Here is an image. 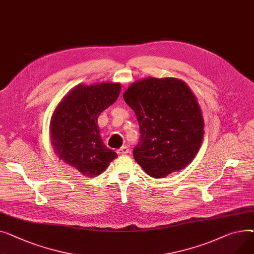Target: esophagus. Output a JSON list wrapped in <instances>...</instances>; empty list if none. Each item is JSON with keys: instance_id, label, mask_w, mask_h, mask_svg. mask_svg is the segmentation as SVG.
I'll use <instances>...</instances> for the list:
<instances>
[{"instance_id": "esophagus-1", "label": "esophagus", "mask_w": 254, "mask_h": 254, "mask_svg": "<svg viewBox=\"0 0 254 254\" xmlns=\"http://www.w3.org/2000/svg\"><path fill=\"white\" fill-rule=\"evenodd\" d=\"M128 152H129V150H128L127 146H122V147L118 148V150H117V153H118L119 155H125V154H127Z\"/></svg>"}]
</instances>
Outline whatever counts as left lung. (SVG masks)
<instances>
[{
  "instance_id": "8db88e82",
  "label": "left lung",
  "mask_w": 254,
  "mask_h": 254,
  "mask_svg": "<svg viewBox=\"0 0 254 254\" xmlns=\"http://www.w3.org/2000/svg\"><path fill=\"white\" fill-rule=\"evenodd\" d=\"M124 100L139 124L133 156L154 178L187 167L203 140L204 122L195 95L174 78H147L133 83Z\"/></svg>"
}]
</instances>
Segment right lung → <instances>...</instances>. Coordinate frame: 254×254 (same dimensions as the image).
<instances>
[{
	"label": "right lung",
	"mask_w": 254,
	"mask_h": 254,
	"mask_svg": "<svg viewBox=\"0 0 254 254\" xmlns=\"http://www.w3.org/2000/svg\"><path fill=\"white\" fill-rule=\"evenodd\" d=\"M119 83L79 85L54 111L51 137L59 158L86 176H97L118 155L103 144L98 116L118 99Z\"/></svg>",
	"instance_id": "obj_1"
}]
</instances>
